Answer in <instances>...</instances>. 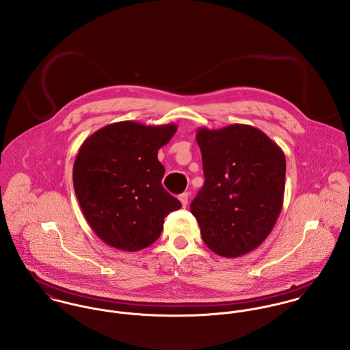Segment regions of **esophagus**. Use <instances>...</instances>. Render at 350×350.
Masks as SVG:
<instances>
[{
	"instance_id": "esophagus-1",
	"label": "esophagus",
	"mask_w": 350,
	"mask_h": 350,
	"mask_svg": "<svg viewBox=\"0 0 350 350\" xmlns=\"http://www.w3.org/2000/svg\"><path fill=\"white\" fill-rule=\"evenodd\" d=\"M179 200H180L182 206H183V207H186V206H187V203H189V193H183V194H180V196H179Z\"/></svg>"
}]
</instances>
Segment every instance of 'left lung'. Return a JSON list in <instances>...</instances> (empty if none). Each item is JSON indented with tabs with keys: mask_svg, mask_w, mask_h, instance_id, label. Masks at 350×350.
<instances>
[{
	"mask_svg": "<svg viewBox=\"0 0 350 350\" xmlns=\"http://www.w3.org/2000/svg\"><path fill=\"white\" fill-rule=\"evenodd\" d=\"M204 185L190 204L203 243L222 257L256 250L284 200L286 156L260 129L233 124L197 132Z\"/></svg>",
	"mask_w": 350,
	"mask_h": 350,
	"instance_id": "obj_1",
	"label": "left lung"
}]
</instances>
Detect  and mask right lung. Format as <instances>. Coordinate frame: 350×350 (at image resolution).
<instances>
[{"mask_svg":"<svg viewBox=\"0 0 350 350\" xmlns=\"http://www.w3.org/2000/svg\"><path fill=\"white\" fill-rule=\"evenodd\" d=\"M178 126L121 121L88 137L78 150L72 182L90 228L116 250L136 252L153 244L164 218L182 207L161 185L157 150Z\"/></svg>","mask_w":350,"mask_h":350,"instance_id":"1","label":"right lung"}]
</instances>
